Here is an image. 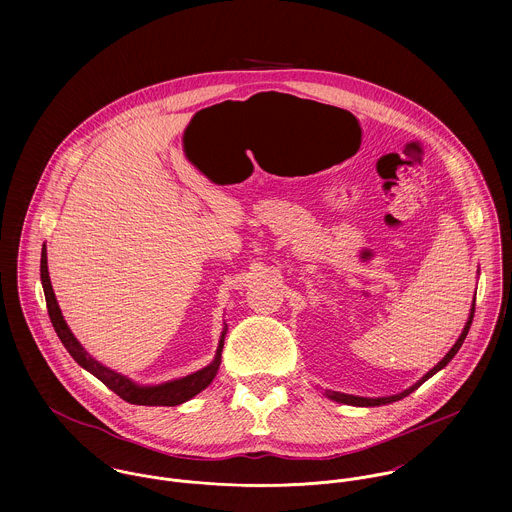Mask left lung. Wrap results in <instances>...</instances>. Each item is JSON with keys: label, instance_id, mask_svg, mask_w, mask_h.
I'll list each match as a JSON object with an SVG mask.
<instances>
[{"label": "left lung", "instance_id": "left-lung-1", "mask_svg": "<svg viewBox=\"0 0 512 512\" xmlns=\"http://www.w3.org/2000/svg\"><path fill=\"white\" fill-rule=\"evenodd\" d=\"M473 313H475V297H473V303H471V309H469V317H467V323L459 335V339L455 341V345L445 353V357L439 361L438 365L434 366L432 370H428L416 384H412L410 388L398 392V394H392V396H380V398H365V396H353V394H343V392H333V390H325V396L331 398L333 402H339V404H347V406H363V408H370V406H384V404H392V402H398L402 398H406L408 394H412L414 390H418L428 378H432L436 372H439L443 366H447V363L457 355V351L461 349L467 333H469V327H471V321H473Z\"/></svg>", "mask_w": 512, "mask_h": 512}]
</instances>
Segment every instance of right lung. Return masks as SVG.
Segmentation results:
<instances>
[{
  "mask_svg": "<svg viewBox=\"0 0 512 512\" xmlns=\"http://www.w3.org/2000/svg\"><path fill=\"white\" fill-rule=\"evenodd\" d=\"M41 284H43V292H45V299H47V309H49L51 323H53L61 343L65 345V349L71 353V357L78 365L82 366L84 370H88L90 374H94L100 382H104L122 400L130 402V404H138V406H179V404L191 400L193 396H197L199 392H203L215 380V376L219 372L226 325L220 333L219 347H217V353H215V359L211 361V365H207L205 368L193 372V374H187L183 378L167 380V382H161V384H138L132 378L124 376L122 372H116V370L98 363L76 341L73 331L69 329L65 317L61 313V307L57 303V297H55L53 286H51L45 244H43V250H41Z\"/></svg>",
  "mask_w": 512,
  "mask_h": 512,
  "instance_id": "1",
  "label": "right lung"
}]
</instances>
